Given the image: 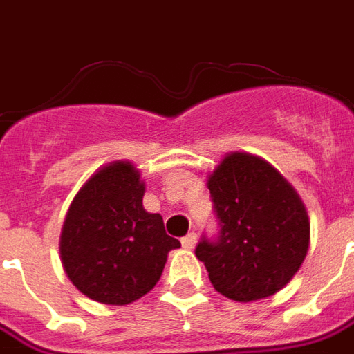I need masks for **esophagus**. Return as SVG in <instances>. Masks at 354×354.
I'll return each mask as SVG.
<instances>
[{
	"label": "esophagus",
	"instance_id": "34e87169",
	"mask_svg": "<svg viewBox=\"0 0 354 354\" xmlns=\"http://www.w3.org/2000/svg\"><path fill=\"white\" fill-rule=\"evenodd\" d=\"M195 243H197V233H187L185 237H182V246L184 248H193L195 246Z\"/></svg>",
	"mask_w": 354,
	"mask_h": 354
}]
</instances>
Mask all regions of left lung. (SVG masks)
<instances>
[{
	"label": "left lung",
	"instance_id": "left-lung-1",
	"mask_svg": "<svg viewBox=\"0 0 354 354\" xmlns=\"http://www.w3.org/2000/svg\"><path fill=\"white\" fill-rule=\"evenodd\" d=\"M218 235L195 248L220 294L235 301L273 296L304 263L309 218L294 187L260 157L231 153L208 176Z\"/></svg>",
	"mask_w": 354,
	"mask_h": 354
}]
</instances>
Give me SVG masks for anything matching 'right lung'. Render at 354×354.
Masks as SVG:
<instances>
[{"label": "right lung", "instance_id": "obj_1", "mask_svg": "<svg viewBox=\"0 0 354 354\" xmlns=\"http://www.w3.org/2000/svg\"><path fill=\"white\" fill-rule=\"evenodd\" d=\"M142 197L138 170L121 161L93 174L70 205L60 235L62 266L94 301L124 305L147 294L167 254L180 246L161 216L144 210Z\"/></svg>", "mask_w": 354, "mask_h": 354}]
</instances>
